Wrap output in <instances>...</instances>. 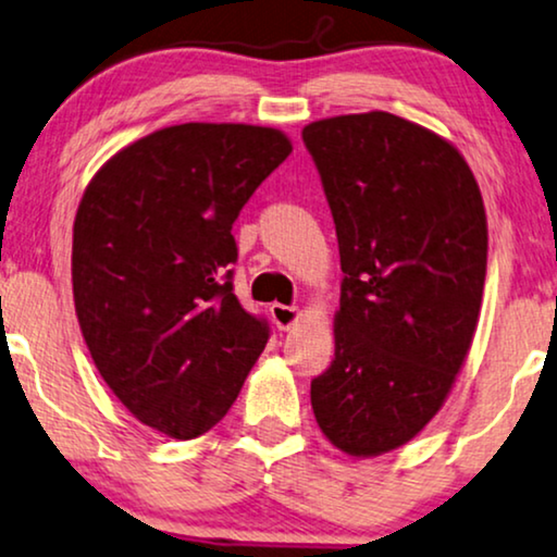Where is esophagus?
I'll return each instance as SVG.
<instances>
[{
    "label": "esophagus",
    "mask_w": 557,
    "mask_h": 557,
    "mask_svg": "<svg viewBox=\"0 0 557 557\" xmlns=\"http://www.w3.org/2000/svg\"><path fill=\"white\" fill-rule=\"evenodd\" d=\"M271 319H273V324L278 326V330H292V326L299 322V317H301V311L296 309V307H286V304H271Z\"/></svg>",
    "instance_id": "obj_1"
}]
</instances>
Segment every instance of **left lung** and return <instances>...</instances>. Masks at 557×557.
<instances>
[{
    "label": "left lung",
    "instance_id": "obj_1",
    "mask_svg": "<svg viewBox=\"0 0 557 557\" xmlns=\"http://www.w3.org/2000/svg\"><path fill=\"white\" fill-rule=\"evenodd\" d=\"M337 227L334 360L311 380L319 429L352 456L416 436L469 352L486 276V215L469 164L385 111L301 132Z\"/></svg>",
    "mask_w": 557,
    "mask_h": 557
}]
</instances>
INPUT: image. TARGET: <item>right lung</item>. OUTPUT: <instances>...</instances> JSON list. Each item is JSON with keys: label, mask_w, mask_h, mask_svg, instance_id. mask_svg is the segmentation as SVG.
<instances>
[{"label": "right lung", "mask_w": 557, "mask_h": 557, "mask_svg": "<svg viewBox=\"0 0 557 557\" xmlns=\"http://www.w3.org/2000/svg\"><path fill=\"white\" fill-rule=\"evenodd\" d=\"M292 154L276 128L180 124L101 166L73 225V299L98 372L141 423L197 438L269 342L233 292V223Z\"/></svg>", "instance_id": "obj_1"}]
</instances>
